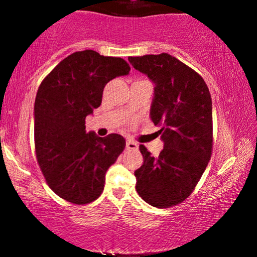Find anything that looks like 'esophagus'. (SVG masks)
Masks as SVG:
<instances>
[{"instance_id": "obj_1", "label": "esophagus", "mask_w": 257, "mask_h": 257, "mask_svg": "<svg viewBox=\"0 0 257 257\" xmlns=\"http://www.w3.org/2000/svg\"><path fill=\"white\" fill-rule=\"evenodd\" d=\"M125 147H126V150H132V151H137V150L139 149V145H138L137 143H134V141H133V140H126Z\"/></svg>"}]
</instances>
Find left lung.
I'll return each mask as SVG.
<instances>
[{
    "instance_id": "left-lung-1",
    "label": "left lung",
    "mask_w": 257,
    "mask_h": 257,
    "mask_svg": "<svg viewBox=\"0 0 257 257\" xmlns=\"http://www.w3.org/2000/svg\"><path fill=\"white\" fill-rule=\"evenodd\" d=\"M134 69L155 83L151 119L161 126L164 149L157 158L144 145L135 170L137 191L150 205L169 208L187 198L213 152V107L199 73L168 53L129 57Z\"/></svg>"
}]
</instances>
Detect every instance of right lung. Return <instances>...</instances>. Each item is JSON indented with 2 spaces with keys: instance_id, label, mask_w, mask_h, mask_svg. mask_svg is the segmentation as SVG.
<instances>
[{
  "instance_id": "obj_1",
  "label": "right lung",
  "mask_w": 257,
  "mask_h": 257,
  "mask_svg": "<svg viewBox=\"0 0 257 257\" xmlns=\"http://www.w3.org/2000/svg\"><path fill=\"white\" fill-rule=\"evenodd\" d=\"M124 59L72 53L44 77L35 100V151L47 184L72 204L99 198L105 174L125 147L122 135L85 133V117L101 105L111 79L128 75Z\"/></svg>"
}]
</instances>
